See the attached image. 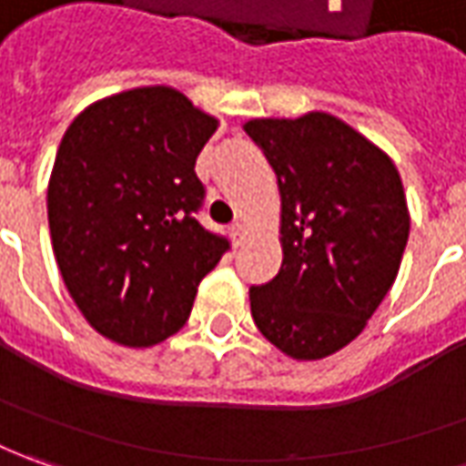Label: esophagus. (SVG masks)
Listing matches in <instances>:
<instances>
[{"mask_svg":"<svg viewBox=\"0 0 466 466\" xmlns=\"http://www.w3.org/2000/svg\"><path fill=\"white\" fill-rule=\"evenodd\" d=\"M229 232H232V239H234V245L239 247L242 245V242H245V224H242V221H234L232 224V229H229Z\"/></svg>","mask_w":466,"mask_h":466,"instance_id":"obj_1","label":"esophagus"}]
</instances>
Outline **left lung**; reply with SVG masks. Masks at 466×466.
Instances as JSON below:
<instances>
[{
    "instance_id": "1",
    "label": "left lung",
    "mask_w": 466,
    "mask_h": 466,
    "mask_svg": "<svg viewBox=\"0 0 466 466\" xmlns=\"http://www.w3.org/2000/svg\"><path fill=\"white\" fill-rule=\"evenodd\" d=\"M283 198V265L249 288L262 337L293 360L334 354L365 329L395 283L408 242L400 176L388 155L324 112L252 119Z\"/></svg>"
}]
</instances>
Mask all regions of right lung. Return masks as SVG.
<instances>
[{"instance_id": "1", "label": "right lung", "mask_w": 466, "mask_h": 466, "mask_svg": "<svg viewBox=\"0 0 466 466\" xmlns=\"http://www.w3.org/2000/svg\"><path fill=\"white\" fill-rule=\"evenodd\" d=\"M217 129L180 91L101 99L60 140L47 224L63 283L86 321L125 347H153L188 321L196 288L229 249L196 214V157Z\"/></svg>"}]
</instances>
